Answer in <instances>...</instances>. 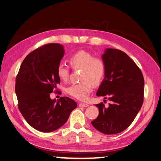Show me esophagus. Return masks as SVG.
Masks as SVG:
<instances>
[{
	"instance_id": "esophagus-1",
	"label": "esophagus",
	"mask_w": 161,
	"mask_h": 161,
	"mask_svg": "<svg viewBox=\"0 0 161 161\" xmlns=\"http://www.w3.org/2000/svg\"><path fill=\"white\" fill-rule=\"evenodd\" d=\"M80 107H84V108H86V107H88L89 105L87 103H79Z\"/></svg>"
}]
</instances>
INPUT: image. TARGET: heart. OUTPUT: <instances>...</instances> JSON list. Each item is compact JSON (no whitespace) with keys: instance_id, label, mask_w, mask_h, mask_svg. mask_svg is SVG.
<instances>
[{"instance_id":"1","label":"heart","mask_w":161,"mask_h":161,"mask_svg":"<svg viewBox=\"0 0 161 161\" xmlns=\"http://www.w3.org/2000/svg\"><path fill=\"white\" fill-rule=\"evenodd\" d=\"M69 63L74 70L81 69L80 82L67 88L70 95L80 100H85L92 91L93 84H99L105 77L106 66L103 60L94 57L91 53L81 50L69 58ZM70 69L65 63H60L57 68V75L61 80L67 81Z\"/></svg>"}]
</instances>
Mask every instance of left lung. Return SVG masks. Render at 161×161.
Masks as SVG:
<instances>
[{"mask_svg":"<svg viewBox=\"0 0 161 161\" xmlns=\"http://www.w3.org/2000/svg\"><path fill=\"white\" fill-rule=\"evenodd\" d=\"M102 58L106 73L97 95L108 98L111 103L97 104L99 114L91 123L103 133L116 134L131 125L142 108L144 79L138 66L122 51L108 48Z\"/></svg>","mask_w":161,"mask_h":161,"instance_id":"8db88e82","label":"left lung"}]
</instances>
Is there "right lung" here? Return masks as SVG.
<instances>
[{"mask_svg": "<svg viewBox=\"0 0 161 161\" xmlns=\"http://www.w3.org/2000/svg\"><path fill=\"white\" fill-rule=\"evenodd\" d=\"M64 54L63 46L58 43L42 45L26 56L16 76L19 112L32 127L44 133L64 125L77 106L67 97L58 101L50 98V93L60 83L57 68Z\"/></svg>", "mask_w": 161, "mask_h": 161, "instance_id": "1", "label": "right lung"}]
</instances>
